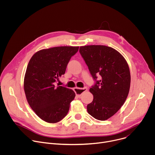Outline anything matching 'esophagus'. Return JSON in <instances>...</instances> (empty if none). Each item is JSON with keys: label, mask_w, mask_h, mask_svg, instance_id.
<instances>
[{"label": "esophagus", "mask_w": 155, "mask_h": 155, "mask_svg": "<svg viewBox=\"0 0 155 155\" xmlns=\"http://www.w3.org/2000/svg\"><path fill=\"white\" fill-rule=\"evenodd\" d=\"M86 91H87V88L86 87H84L83 88H79V87L74 88V91L78 97H80L81 94Z\"/></svg>", "instance_id": "esophagus-1"}]
</instances>
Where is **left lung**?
I'll use <instances>...</instances> for the list:
<instances>
[{"label": "left lung", "instance_id": "left-lung-1", "mask_svg": "<svg viewBox=\"0 0 155 155\" xmlns=\"http://www.w3.org/2000/svg\"><path fill=\"white\" fill-rule=\"evenodd\" d=\"M79 51L96 81L90 89L93 101L87 105V113L105 121L118 111L127 97L130 84L128 64L118 51L109 47L83 46Z\"/></svg>", "mask_w": 155, "mask_h": 155}]
</instances>
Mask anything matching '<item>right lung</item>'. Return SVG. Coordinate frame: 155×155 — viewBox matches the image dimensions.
Instances as JSON below:
<instances>
[{"mask_svg":"<svg viewBox=\"0 0 155 155\" xmlns=\"http://www.w3.org/2000/svg\"><path fill=\"white\" fill-rule=\"evenodd\" d=\"M79 47H57L35 53L26 71L24 89L27 101L36 115L50 123L67 115L74 91L54 83L65 74L67 65Z\"/></svg>","mask_w":155,"mask_h":155,"instance_id":"obj_1","label":"right lung"}]
</instances>
